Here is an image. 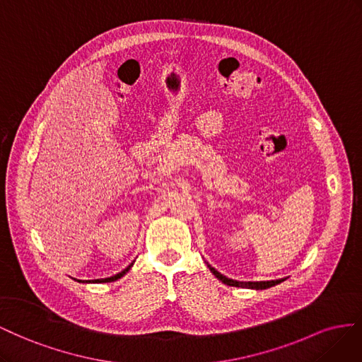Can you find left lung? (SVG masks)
I'll return each mask as SVG.
<instances>
[{
  "mask_svg": "<svg viewBox=\"0 0 362 362\" xmlns=\"http://www.w3.org/2000/svg\"><path fill=\"white\" fill-rule=\"evenodd\" d=\"M208 267H209V270H211V273L218 279V281H221L223 284H226V285H229V286H241V288H252V290H267V288H270V286H274V285H277V284H281V282H284L285 279H276V281H261V282H240V281H233V279H229V277H226L224 274H221V273H218L215 270L214 267H211L209 264H208Z\"/></svg>",
  "mask_w": 362,
  "mask_h": 362,
  "instance_id": "8db88e82",
  "label": "left lung"
}]
</instances>
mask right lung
<instances>
[{"label":"right lung","instance_id":"1","mask_svg":"<svg viewBox=\"0 0 362 362\" xmlns=\"http://www.w3.org/2000/svg\"><path fill=\"white\" fill-rule=\"evenodd\" d=\"M132 265H133V262L127 267V268H124V270L121 272V273H118V274H115V276H112V277H106V279H95V281H92V282H95V284H100V282H113V281H117V279H119V277H122L124 274H126L130 268H132ZM77 282H81V281H77ZM85 282V281H83ZM88 282H90V281H86L85 284H88Z\"/></svg>","mask_w":362,"mask_h":362}]
</instances>
